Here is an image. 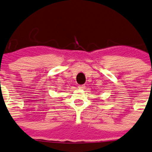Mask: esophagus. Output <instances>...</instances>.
<instances>
[{
	"label": "esophagus",
	"instance_id": "34e87169",
	"mask_svg": "<svg viewBox=\"0 0 152 152\" xmlns=\"http://www.w3.org/2000/svg\"><path fill=\"white\" fill-rule=\"evenodd\" d=\"M86 86L85 85H79L78 86V88H80V89H85Z\"/></svg>",
	"mask_w": 152,
	"mask_h": 152
}]
</instances>
